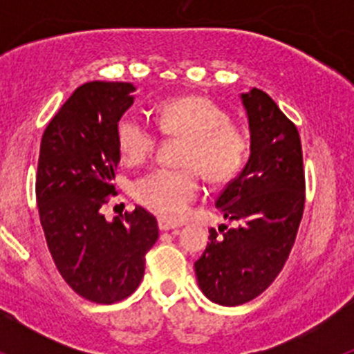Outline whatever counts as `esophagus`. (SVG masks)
<instances>
[{
	"label": "esophagus",
	"instance_id": "obj_1",
	"mask_svg": "<svg viewBox=\"0 0 354 354\" xmlns=\"http://www.w3.org/2000/svg\"><path fill=\"white\" fill-rule=\"evenodd\" d=\"M159 230H162V232H167V230H174V232H177L179 227H177V225H171L170 221L167 220H159Z\"/></svg>",
	"mask_w": 354,
	"mask_h": 354
}]
</instances>
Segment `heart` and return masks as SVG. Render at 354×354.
<instances>
[{
	"instance_id": "heart-1",
	"label": "heart",
	"mask_w": 354,
	"mask_h": 354,
	"mask_svg": "<svg viewBox=\"0 0 354 354\" xmlns=\"http://www.w3.org/2000/svg\"><path fill=\"white\" fill-rule=\"evenodd\" d=\"M158 127L168 138H184L179 154L184 168L149 171L134 183V196L162 220L179 221L200 193L198 171L211 184L228 183L245 165L250 140L223 108L198 95L162 102ZM117 143L124 161L140 165L154 152L158 134L142 117L126 113L117 124Z\"/></svg>"
}]
</instances>
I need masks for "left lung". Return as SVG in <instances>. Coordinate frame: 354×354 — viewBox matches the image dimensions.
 Here are the masks:
<instances>
[{
  "mask_svg": "<svg viewBox=\"0 0 354 354\" xmlns=\"http://www.w3.org/2000/svg\"><path fill=\"white\" fill-rule=\"evenodd\" d=\"M248 115L250 158L216 200L236 228L209 230L195 262L196 282L211 301L236 306L273 283L289 259L305 207L299 133L266 92L241 93Z\"/></svg>",
  "mask_w": 354,
  "mask_h": 354,
  "instance_id": "8db88e82",
  "label": "left lung"
}]
</instances>
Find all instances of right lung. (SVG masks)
<instances>
[{"instance_id": "1", "label": "right lung", "mask_w": 354, "mask_h": 354, "mask_svg": "<svg viewBox=\"0 0 354 354\" xmlns=\"http://www.w3.org/2000/svg\"><path fill=\"white\" fill-rule=\"evenodd\" d=\"M131 83L81 84L46 127L37 168V205L48 248L65 282L93 303L120 301L145 273L159 237L143 207L108 221L101 207L117 195V124L133 106Z\"/></svg>"}]
</instances>
